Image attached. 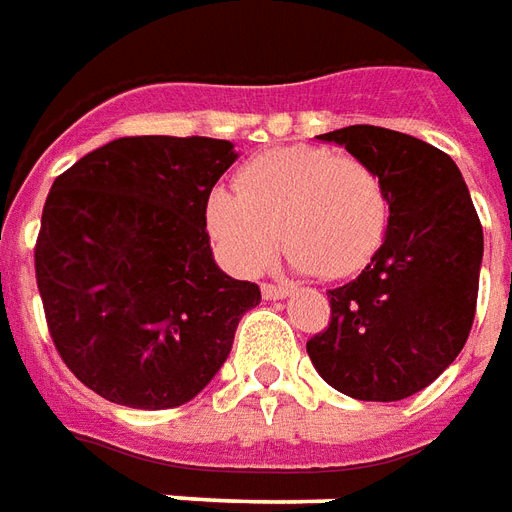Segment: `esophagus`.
Returning a JSON list of instances; mask_svg holds the SVG:
<instances>
[{
	"label": "esophagus",
	"instance_id": "1",
	"mask_svg": "<svg viewBox=\"0 0 512 512\" xmlns=\"http://www.w3.org/2000/svg\"><path fill=\"white\" fill-rule=\"evenodd\" d=\"M260 293H263L266 301H276V298H287L293 290H290L287 285H271V282H266V285L260 287Z\"/></svg>",
	"mask_w": 512,
	"mask_h": 512
}]
</instances>
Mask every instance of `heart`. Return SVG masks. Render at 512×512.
Masks as SVG:
<instances>
[{
    "label": "heart",
    "instance_id": "1",
    "mask_svg": "<svg viewBox=\"0 0 512 512\" xmlns=\"http://www.w3.org/2000/svg\"><path fill=\"white\" fill-rule=\"evenodd\" d=\"M391 200L380 173L323 146L263 151L238 170L236 189L208 198V233L236 274L268 266L282 241L290 266L323 279L361 271L388 233Z\"/></svg>",
    "mask_w": 512,
    "mask_h": 512
}]
</instances>
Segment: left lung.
Instances as JSON below:
<instances>
[{"label":"left lung","mask_w":512,"mask_h":512,"mask_svg":"<svg viewBox=\"0 0 512 512\" xmlns=\"http://www.w3.org/2000/svg\"><path fill=\"white\" fill-rule=\"evenodd\" d=\"M385 181V241L358 279L328 290L331 323L306 342L331 388L361 401L423 391L456 361L475 320L483 227L461 170L404 132L352 124L317 135Z\"/></svg>","instance_id":"left-lung-1"}]
</instances>
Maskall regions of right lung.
<instances>
[{
  "mask_svg": "<svg viewBox=\"0 0 512 512\" xmlns=\"http://www.w3.org/2000/svg\"><path fill=\"white\" fill-rule=\"evenodd\" d=\"M230 140L135 135L56 176L34 274L67 369L102 399L168 410L195 399L230 355L260 287L214 263L211 189Z\"/></svg>",
  "mask_w": 512,
  "mask_h": 512,
  "instance_id": "1",
  "label": "right lung"
}]
</instances>
